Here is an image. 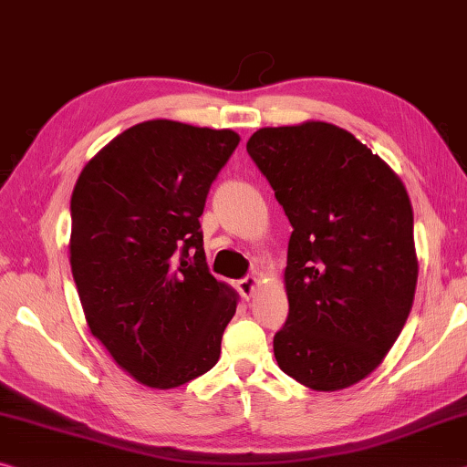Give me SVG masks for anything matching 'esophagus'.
I'll list each match as a JSON object with an SVG mask.
<instances>
[{
	"label": "esophagus",
	"mask_w": 467,
	"mask_h": 467,
	"mask_svg": "<svg viewBox=\"0 0 467 467\" xmlns=\"http://www.w3.org/2000/svg\"><path fill=\"white\" fill-rule=\"evenodd\" d=\"M257 285H260V280H257L255 276H247V278L239 280V285H236V286H239V291H241L243 297L251 299V297H254Z\"/></svg>",
	"instance_id": "obj_1"
}]
</instances>
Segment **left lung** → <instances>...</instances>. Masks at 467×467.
<instances>
[{
	"mask_svg": "<svg viewBox=\"0 0 467 467\" xmlns=\"http://www.w3.org/2000/svg\"><path fill=\"white\" fill-rule=\"evenodd\" d=\"M247 151L293 226L274 358L307 389L353 387L387 358L416 297L405 184L349 130L322 120L255 130Z\"/></svg>",
	"mask_w": 467,
	"mask_h": 467,
	"instance_id": "1",
	"label": "left lung"
}]
</instances>
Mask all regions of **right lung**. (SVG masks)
Wrapping results in <instances>:
<instances>
[{
  "label": "right lung",
  "mask_w": 467,
  "mask_h": 467,
  "mask_svg": "<svg viewBox=\"0 0 467 467\" xmlns=\"http://www.w3.org/2000/svg\"><path fill=\"white\" fill-rule=\"evenodd\" d=\"M239 140L231 129L147 120L74 184L68 251L85 320L145 387L176 389L220 358L239 295L207 270L199 216Z\"/></svg>",
  "instance_id": "obj_1"
}]
</instances>
